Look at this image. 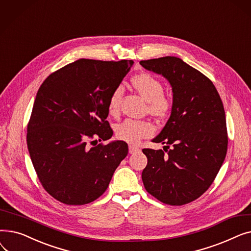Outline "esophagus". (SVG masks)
<instances>
[{
    "label": "esophagus",
    "instance_id": "esophagus-1",
    "mask_svg": "<svg viewBox=\"0 0 251 251\" xmlns=\"http://www.w3.org/2000/svg\"><path fill=\"white\" fill-rule=\"evenodd\" d=\"M139 149L135 146H129V153H134L136 151H138Z\"/></svg>",
    "mask_w": 251,
    "mask_h": 251
}]
</instances>
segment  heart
Returning a JSON list of instances; mask_svg holds the SVG:
<instances>
[{
    "instance_id": "b5f03b06",
    "label": "heart",
    "mask_w": 251,
    "mask_h": 251,
    "mask_svg": "<svg viewBox=\"0 0 251 251\" xmlns=\"http://www.w3.org/2000/svg\"><path fill=\"white\" fill-rule=\"evenodd\" d=\"M133 87L138 94L149 101L150 112L151 115L163 118L172 109V101L164 95V85L160 79L148 74L141 73L134 76L131 80ZM123 96L121 87H117L112 92L108 102V112L111 116H118L120 112V103ZM154 128L148 121L127 119L116 126V136L129 143H137L142 138L152 135Z\"/></svg>"
}]
</instances>
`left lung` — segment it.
<instances>
[{
  "instance_id": "left-lung-1",
  "label": "left lung",
  "mask_w": 251,
  "mask_h": 251,
  "mask_svg": "<svg viewBox=\"0 0 251 251\" xmlns=\"http://www.w3.org/2000/svg\"><path fill=\"white\" fill-rule=\"evenodd\" d=\"M140 65L163 75L173 91L171 116L152 139L166 144L165 151L142 150L148 157L141 175L144 188L166 204L189 203L212 185L226 157L228 135L222 100L213 82L180 58L151 59Z\"/></svg>"
}]
</instances>
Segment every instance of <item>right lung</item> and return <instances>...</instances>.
Listing matches in <instances>:
<instances>
[{"label": "right lung", "mask_w": 251, "mask_h": 251, "mask_svg": "<svg viewBox=\"0 0 251 251\" xmlns=\"http://www.w3.org/2000/svg\"><path fill=\"white\" fill-rule=\"evenodd\" d=\"M133 61L79 59L49 75L38 88L27 126V148L45 190L68 205L96 201L128 153L105 121L114 89Z\"/></svg>", "instance_id": "1"}]
</instances>
